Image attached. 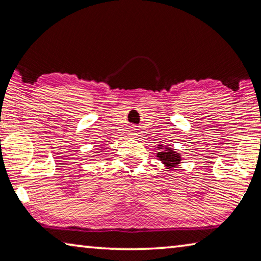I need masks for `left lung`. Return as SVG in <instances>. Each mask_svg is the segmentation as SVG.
Segmentation results:
<instances>
[{
    "instance_id": "1",
    "label": "left lung",
    "mask_w": 261,
    "mask_h": 261,
    "mask_svg": "<svg viewBox=\"0 0 261 261\" xmlns=\"http://www.w3.org/2000/svg\"><path fill=\"white\" fill-rule=\"evenodd\" d=\"M159 149H163V148H159ZM164 149L166 150H163V151L161 152H157V157H159V159L166 164V167H168V169L175 168L177 164H179V162H181V156H179V153L175 152L171 148H168V146H166Z\"/></svg>"
}]
</instances>
